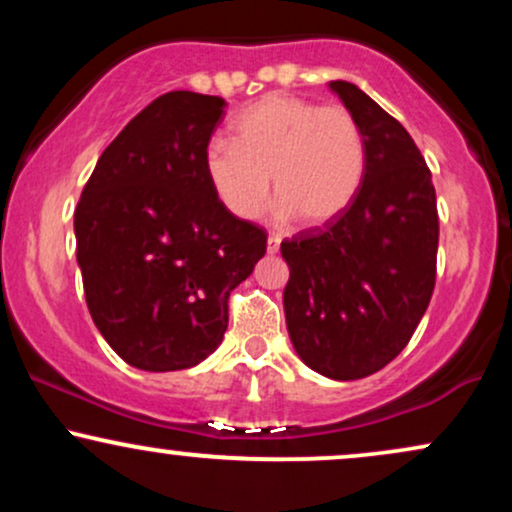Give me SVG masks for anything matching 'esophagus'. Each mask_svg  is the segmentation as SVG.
Listing matches in <instances>:
<instances>
[{
  "instance_id": "34e87169",
  "label": "esophagus",
  "mask_w": 512,
  "mask_h": 512,
  "mask_svg": "<svg viewBox=\"0 0 512 512\" xmlns=\"http://www.w3.org/2000/svg\"><path fill=\"white\" fill-rule=\"evenodd\" d=\"M279 245H281L279 236H269L267 238V252H269V255H276V252H279Z\"/></svg>"
}]
</instances>
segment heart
Listing matches in <instances>:
<instances>
[{
  "label": "heart",
  "mask_w": 512,
  "mask_h": 512,
  "mask_svg": "<svg viewBox=\"0 0 512 512\" xmlns=\"http://www.w3.org/2000/svg\"><path fill=\"white\" fill-rule=\"evenodd\" d=\"M233 144L214 139L204 151L209 187L236 219H255L269 195L276 219L305 226L337 219L366 175V137L342 105H317L286 93L250 103L231 125Z\"/></svg>",
  "instance_id": "b5f03b06"
}]
</instances>
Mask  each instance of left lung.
Masks as SVG:
<instances>
[{
    "label": "left lung",
    "instance_id": "8db88e82",
    "mask_svg": "<svg viewBox=\"0 0 512 512\" xmlns=\"http://www.w3.org/2000/svg\"><path fill=\"white\" fill-rule=\"evenodd\" d=\"M330 88L366 137L354 202L325 226L281 243L291 276L286 330L308 368L358 380L409 344L436 286V190L414 139L349 81Z\"/></svg>",
    "mask_w": 512,
    "mask_h": 512
}]
</instances>
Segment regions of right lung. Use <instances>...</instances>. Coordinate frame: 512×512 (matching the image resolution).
<instances>
[{
    "instance_id": "right-lung-1",
    "label": "right lung",
    "mask_w": 512,
    "mask_h": 512,
    "mask_svg": "<svg viewBox=\"0 0 512 512\" xmlns=\"http://www.w3.org/2000/svg\"><path fill=\"white\" fill-rule=\"evenodd\" d=\"M226 101L170 91L103 151L74 211L88 313L122 361L182 370L219 349L267 233L223 209L204 151Z\"/></svg>"
}]
</instances>
